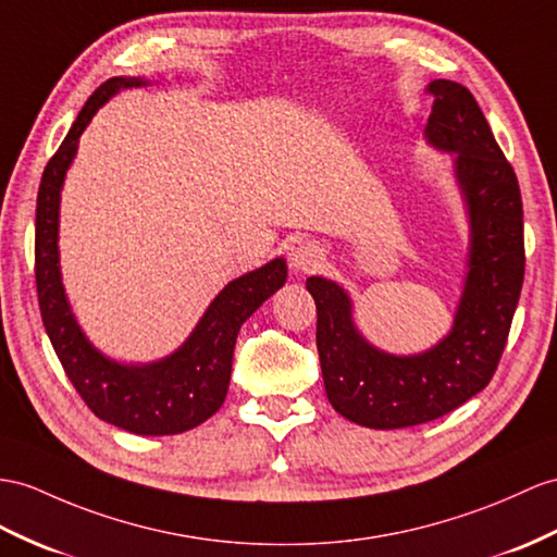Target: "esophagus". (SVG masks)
Masks as SVG:
<instances>
[{
    "label": "esophagus",
    "mask_w": 557,
    "mask_h": 557,
    "mask_svg": "<svg viewBox=\"0 0 557 557\" xmlns=\"http://www.w3.org/2000/svg\"><path fill=\"white\" fill-rule=\"evenodd\" d=\"M321 262H323V250L314 240H300L290 252V267L295 271H302V274L314 271Z\"/></svg>",
    "instance_id": "esophagus-1"
}]
</instances>
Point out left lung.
I'll return each instance as SVG.
<instances>
[{
    "label": "left lung",
    "instance_id": "8db88e82",
    "mask_svg": "<svg viewBox=\"0 0 557 557\" xmlns=\"http://www.w3.org/2000/svg\"><path fill=\"white\" fill-rule=\"evenodd\" d=\"M425 91L435 99L425 134L456 153L472 228L470 271L449 337L418 357L385 355L357 333L341 286L307 278L325 395L337 413L373 430L428 423L490 385L524 281L522 196L512 165L463 85L435 79Z\"/></svg>",
    "mask_w": 557,
    "mask_h": 557
}]
</instances>
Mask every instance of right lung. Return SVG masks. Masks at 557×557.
Segmentation results:
<instances>
[{
    "label": "right lung",
    "mask_w": 557,
    "mask_h": 557,
    "mask_svg": "<svg viewBox=\"0 0 557 557\" xmlns=\"http://www.w3.org/2000/svg\"><path fill=\"white\" fill-rule=\"evenodd\" d=\"M146 85L139 77H111L91 94L47 162L35 212V283L39 314L67 381L91 413L134 435H180L224 404L234 345L243 321L286 283V262L274 260L228 283L202 314L191 337L172 357L148 366H122L94 349L67 307L59 271V200L79 134L115 91Z\"/></svg>",
    "instance_id": "right-lung-1"
}]
</instances>
